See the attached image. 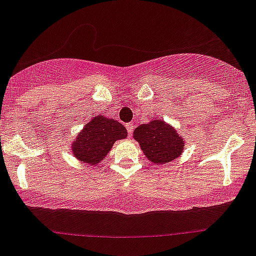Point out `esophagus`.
Masks as SVG:
<instances>
[{"label": "esophagus", "mask_w": 256, "mask_h": 256, "mask_svg": "<svg viewBox=\"0 0 256 256\" xmlns=\"http://www.w3.org/2000/svg\"><path fill=\"white\" fill-rule=\"evenodd\" d=\"M126 130H128V135H131V134L134 132V125H132V124H131V122L126 124Z\"/></svg>", "instance_id": "1"}]
</instances>
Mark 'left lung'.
Listing matches in <instances>:
<instances>
[{"mask_svg": "<svg viewBox=\"0 0 256 256\" xmlns=\"http://www.w3.org/2000/svg\"><path fill=\"white\" fill-rule=\"evenodd\" d=\"M134 137L142 152L152 163L166 164L179 157L184 150V141L166 121L152 120L142 124L134 131Z\"/></svg>", "mask_w": 256, "mask_h": 256, "instance_id": "1", "label": "left lung"}]
</instances>
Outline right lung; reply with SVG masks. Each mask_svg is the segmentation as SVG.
<instances>
[{
    "mask_svg": "<svg viewBox=\"0 0 256 256\" xmlns=\"http://www.w3.org/2000/svg\"><path fill=\"white\" fill-rule=\"evenodd\" d=\"M128 136L125 126L110 118L96 115L72 142V152L77 160L90 166H96L106 160L112 144Z\"/></svg>",
    "mask_w": 256,
    "mask_h": 256,
    "instance_id": "add662e5",
    "label": "right lung"
}]
</instances>
